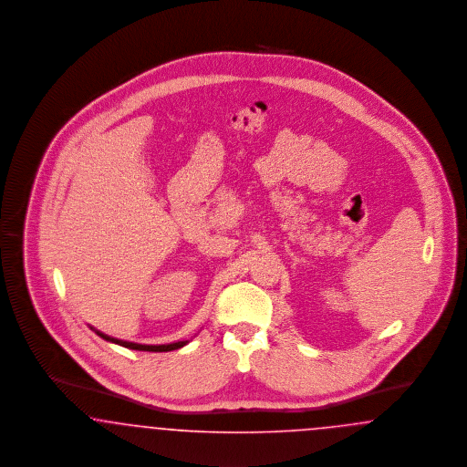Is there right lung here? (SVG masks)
Masks as SVG:
<instances>
[{"label": "right lung", "instance_id": "right-lung-1", "mask_svg": "<svg viewBox=\"0 0 467 467\" xmlns=\"http://www.w3.org/2000/svg\"><path fill=\"white\" fill-rule=\"evenodd\" d=\"M98 335L104 338V340H109L113 344L123 345L127 348H132V350H144V352H169V350H176V348H182V345H186V342H176V344L169 345H140L130 344V342H122V340H117V338H109L106 335H102L98 331Z\"/></svg>", "mask_w": 467, "mask_h": 467}]
</instances>
